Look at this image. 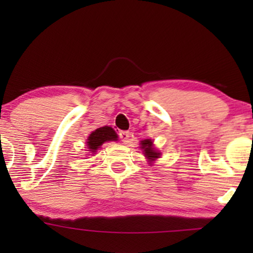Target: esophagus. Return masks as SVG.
Listing matches in <instances>:
<instances>
[{
	"mask_svg": "<svg viewBox=\"0 0 253 253\" xmlns=\"http://www.w3.org/2000/svg\"><path fill=\"white\" fill-rule=\"evenodd\" d=\"M119 136H120L121 141H123L124 144H127L129 141V136H130V133L128 130H121L120 133H119Z\"/></svg>",
	"mask_w": 253,
	"mask_h": 253,
	"instance_id": "1",
	"label": "esophagus"
}]
</instances>
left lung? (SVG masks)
<instances>
[{
    "label": "left lung",
    "mask_w": 253,
    "mask_h": 253,
    "mask_svg": "<svg viewBox=\"0 0 253 253\" xmlns=\"http://www.w3.org/2000/svg\"><path fill=\"white\" fill-rule=\"evenodd\" d=\"M140 149L143 150L144 156L146 157V159L150 162V164L152 163V162H155L157 158L161 157V152L155 149L153 141L151 140V139H145V140L140 141Z\"/></svg>",
    "instance_id": "obj_1"
}]
</instances>
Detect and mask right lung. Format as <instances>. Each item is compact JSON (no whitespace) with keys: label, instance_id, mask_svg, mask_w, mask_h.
<instances>
[{"label":"right lung","instance_id":"obj_1","mask_svg":"<svg viewBox=\"0 0 253 253\" xmlns=\"http://www.w3.org/2000/svg\"><path fill=\"white\" fill-rule=\"evenodd\" d=\"M118 140V134L112 127L109 126H103L100 128L95 129L94 132L90 133V135L86 139V146L90 152L94 155L96 151L100 149V146L106 141H117Z\"/></svg>","mask_w":253,"mask_h":253}]
</instances>
